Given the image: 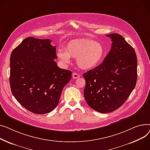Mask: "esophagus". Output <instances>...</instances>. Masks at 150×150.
<instances>
[{
    "instance_id": "esophagus-1",
    "label": "esophagus",
    "mask_w": 150,
    "mask_h": 150,
    "mask_svg": "<svg viewBox=\"0 0 150 150\" xmlns=\"http://www.w3.org/2000/svg\"><path fill=\"white\" fill-rule=\"evenodd\" d=\"M72 76H73V78H74V79H77L80 77V76H79L77 73H75L72 74Z\"/></svg>"
}]
</instances>
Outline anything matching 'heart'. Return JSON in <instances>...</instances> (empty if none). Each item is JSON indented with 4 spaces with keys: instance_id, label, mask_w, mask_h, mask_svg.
<instances>
[{
    "instance_id": "heart-1",
    "label": "heart",
    "mask_w": 150,
    "mask_h": 150,
    "mask_svg": "<svg viewBox=\"0 0 150 150\" xmlns=\"http://www.w3.org/2000/svg\"><path fill=\"white\" fill-rule=\"evenodd\" d=\"M59 59L64 64L70 62V57L77 59L78 66L83 69H90L98 66L105 55L102 43L91 40L82 39L70 42L67 50H59L57 53Z\"/></svg>"
}]
</instances>
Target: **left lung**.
Segmentation results:
<instances>
[{
    "mask_svg": "<svg viewBox=\"0 0 150 150\" xmlns=\"http://www.w3.org/2000/svg\"><path fill=\"white\" fill-rule=\"evenodd\" d=\"M111 48L102 63L83 73L84 98L94 110L110 112L120 107L136 86L137 56L134 48L121 35H107Z\"/></svg>",
    "mask_w": 150,
    "mask_h": 150,
    "instance_id": "1",
    "label": "left lung"
}]
</instances>
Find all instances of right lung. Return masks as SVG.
<instances>
[{
	"mask_svg": "<svg viewBox=\"0 0 150 150\" xmlns=\"http://www.w3.org/2000/svg\"><path fill=\"white\" fill-rule=\"evenodd\" d=\"M50 39H25L10 57L11 92L23 107L43 114L58 105L62 91L72 72L57 67L56 46Z\"/></svg>",
	"mask_w": 150,
	"mask_h": 150,
	"instance_id": "add662e5",
	"label": "right lung"
}]
</instances>
